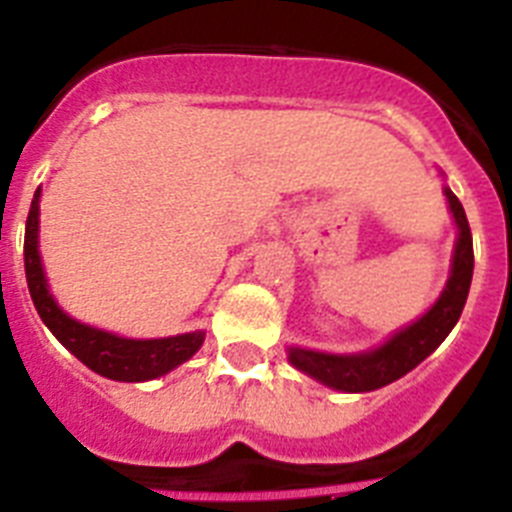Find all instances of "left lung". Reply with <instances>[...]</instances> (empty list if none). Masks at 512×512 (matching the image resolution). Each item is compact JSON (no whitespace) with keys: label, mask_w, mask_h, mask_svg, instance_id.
I'll list each match as a JSON object with an SVG mask.
<instances>
[{"label":"left lung","mask_w":512,"mask_h":512,"mask_svg":"<svg viewBox=\"0 0 512 512\" xmlns=\"http://www.w3.org/2000/svg\"><path fill=\"white\" fill-rule=\"evenodd\" d=\"M443 192H446L451 215L459 228V238H456L454 259H451L449 282L443 287L436 305L425 312L423 318H418L408 328L397 330L395 336L387 338L382 346L372 348V351L323 354V351H310V348H289L292 366L310 374L312 379L328 384L333 390L372 392L413 372L425 356H431L441 346L443 338L449 336L456 320L461 318L474 271L472 230H469L467 212L449 187Z\"/></svg>","instance_id":"left-lung-1"}]
</instances>
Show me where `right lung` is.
I'll list each match as a JSON object with an SVG mask.
<instances>
[{
  "instance_id": "1",
  "label": "right lung",
  "mask_w": 512,
  "mask_h": 512,
  "mask_svg": "<svg viewBox=\"0 0 512 512\" xmlns=\"http://www.w3.org/2000/svg\"><path fill=\"white\" fill-rule=\"evenodd\" d=\"M40 189L35 192L33 205L27 212L25 228V277L33 305L38 310L40 320L48 325L53 336L69 348L71 354L87 364L92 372L102 374L115 382H148V379L164 377L171 369L184 364L200 351L205 333H182L171 338H151V341H135V338H122L107 330L92 328L58 307L53 295L48 292V279H45L43 264L38 253V215H40Z\"/></svg>"
}]
</instances>
